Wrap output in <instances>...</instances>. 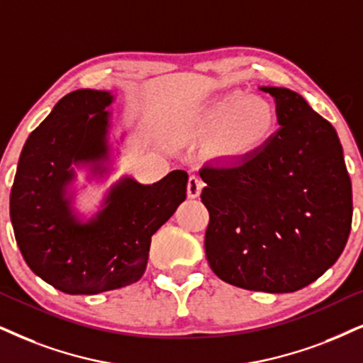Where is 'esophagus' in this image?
<instances>
[{
	"mask_svg": "<svg viewBox=\"0 0 363 363\" xmlns=\"http://www.w3.org/2000/svg\"><path fill=\"white\" fill-rule=\"evenodd\" d=\"M203 186H204L203 181H201L199 177L191 176L189 181H187V196H189L191 199H196V197H199Z\"/></svg>",
	"mask_w": 363,
	"mask_h": 363,
	"instance_id": "obj_1",
	"label": "esophagus"
}]
</instances>
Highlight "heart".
Segmentation results:
<instances>
[{"mask_svg":"<svg viewBox=\"0 0 363 363\" xmlns=\"http://www.w3.org/2000/svg\"><path fill=\"white\" fill-rule=\"evenodd\" d=\"M277 127V112L263 97H246L242 91L219 95L203 107L179 117L174 130L189 140H208L216 159L238 160L258 152Z\"/></svg>","mask_w":363,"mask_h":363,"instance_id":"heart-1","label":"heart"}]
</instances>
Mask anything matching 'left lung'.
<instances>
[{
    "label": "left lung",
    "instance_id": "obj_1",
    "mask_svg": "<svg viewBox=\"0 0 363 363\" xmlns=\"http://www.w3.org/2000/svg\"><path fill=\"white\" fill-rule=\"evenodd\" d=\"M261 90L277 104L278 130L240 162L199 172L209 211L204 250L223 281L291 293L342 255L352 228V182L332 123L296 91Z\"/></svg>",
    "mask_w": 363,
    "mask_h": 363
}]
</instances>
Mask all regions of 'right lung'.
I'll list each match as a JSON object with an SVG mask.
<instances>
[{
  "label": "right lung",
  "mask_w": 363,
  "mask_h": 363,
  "mask_svg": "<svg viewBox=\"0 0 363 363\" xmlns=\"http://www.w3.org/2000/svg\"><path fill=\"white\" fill-rule=\"evenodd\" d=\"M112 91L80 89L58 100L21 150L10 196L13 231L36 277L68 295H97L139 281L150 238L186 199L187 172L154 184L123 176L102 208L82 218L72 191L79 167L104 177L110 164Z\"/></svg>",
  "instance_id": "right-lung-1"
}]
</instances>
